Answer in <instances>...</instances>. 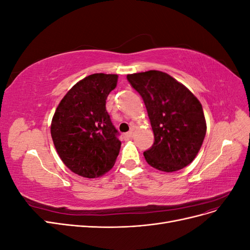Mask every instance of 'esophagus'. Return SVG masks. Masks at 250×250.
Returning a JSON list of instances; mask_svg holds the SVG:
<instances>
[{"label":"esophagus","mask_w":250,"mask_h":250,"mask_svg":"<svg viewBox=\"0 0 250 250\" xmlns=\"http://www.w3.org/2000/svg\"><path fill=\"white\" fill-rule=\"evenodd\" d=\"M124 138H125V140H131V139L133 138V132H132V131H129V132L125 133V134H124Z\"/></svg>","instance_id":"esophagus-1"}]
</instances>
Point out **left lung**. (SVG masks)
<instances>
[{
	"label": "left lung",
	"mask_w": 250,
	"mask_h": 250,
	"mask_svg": "<svg viewBox=\"0 0 250 250\" xmlns=\"http://www.w3.org/2000/svg\"><path fill=\"white\" fill-rule=\"evenodd\" d=\"M142 96L154 133L146 162L163 172H175L191 164L207 133L202 105L184 84L161 71L127 75Z\"/></svg>",
	"instance_id": "left-lung-1"
}]
</instances>
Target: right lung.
<instances>
[{"instance_id":"1","label":"right lung","mask_w":250,"mask_h":250,"mask_svg":"<svg viewBox=\"0 0 250 250\" xmlns=\"http://www.w3.org/2000/svg\"><path fill=\"white\" fill-rule=\"evenodd\" d=\"M118 75L97 73L77 82L60 101L51 123L59 157L72 172L100 177L116 163L121 142L106 110Z\"/></svg>"}]
</instances>
